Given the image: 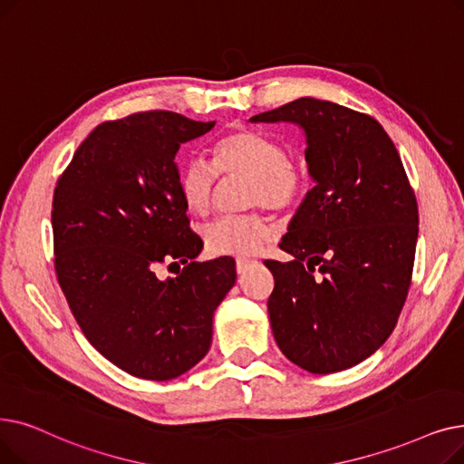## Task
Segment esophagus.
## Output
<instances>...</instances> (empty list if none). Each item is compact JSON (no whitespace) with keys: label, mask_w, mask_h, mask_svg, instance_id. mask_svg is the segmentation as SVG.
Returning <instances> with one entry per match:
<instances>
[{"label":"esophagus","mask_w":464,"mask_h":464,"mask_svg":"<svg viewBox=\"0 0 464 464\" xmlns=\"http://www.w3.org/2000/svg\"><path fill=\"white\" fill-rule=\"evenodd\" d=\"M251 264H255V260H251V258H236V270H237V274H244Z\"/></svg>","instance_id":"obj_1"}]
</instances>
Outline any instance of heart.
I'll list each match as a JSON object with an SVG mask.
<instances>
[{"mask_svg":"<svg viewBox=\"0 0 464 464\" xmlns=\"http://www.w3.org/2000/svg\"><path fill=\"white\" fill-rule=\"evenodd\" d=\"M211 164L188 160L178 175V192L187 211L206 215L217 190V173L244 178L246 206L289 209L307 188L305 169L277 140L253 130H234L211 145ZM206 247L215 255L255 253L272 236L268 217L258 211L218 217L202 228Z\"/></svg>","mask_w":464,"mask_h":464,"instance_id":"obj_1","label":"heart"}]
</instances>
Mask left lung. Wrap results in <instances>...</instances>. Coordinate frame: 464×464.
<instances>
[{
    "label": "left lung",
    "mask_w": 464,
    "mask_h": 464,
    "mask_svg": "<svg viewBox=\"0 0 464 464\" xmlns=\"http://www.w3.org/2000/svg\"><path fill=\"white\" fill-rule=\"evenodd\" d=\"M251 122L298 124L315 183L279 244L293 260L264 262L274 338L307 372L347 370L385 343L410 289L419 215L399 150L376 119L315 98Z\"/></svg>",
    "instance_id": "1"
}]
</instances>
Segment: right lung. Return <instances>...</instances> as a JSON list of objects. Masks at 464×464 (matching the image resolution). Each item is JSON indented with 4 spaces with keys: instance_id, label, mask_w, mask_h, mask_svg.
<instances>
[{
    "instance_id": "right-lung-1",
    "label": "right lung",
    "mask_w": 464,
    "mask_h": 464,
    "mask_svg": "<svg viewBox=\"0 0 464 464\" xmlns=\"http://www.w3.org/2000/svg\"><path fill=\"white\" fill-rule=\"evenodd\" d=\"M213 126L171 111L103 122L54 188V268L70 310L107 361L141 380H173L206 357L236 283L230 256L194 262L204 244L178 192L175 154ZM166 259L188 266L162 282L153 268Z\"/></svg>"
}]
</instances>
